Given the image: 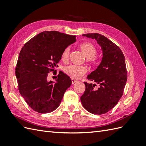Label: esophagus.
Listing matches in <instances>:
<instances>
[{"mask_svg": "<svg viewBox=\"0 0 146 146\" xmlns=\"http://www.w3.org/2000/svg\"><path fill=\"white\" fill-rule=\"evenodd\" d=\"M76 82H77L76 80L74 79H71V83H72V84H74V83H75Z\"/></svg>", "mask_w": 146, "mask_h": 146, "instance_id": "esophagus-1", "label": "esophagus"}]
</instances>
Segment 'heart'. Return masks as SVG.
I'll return each mask as SVG.
<instances>
[{
    "label": "heart",
    "mask_w": 146,
    "mask_h": 146,
    "mask_svg": "<svg viewBox=\"0 0 146 146\" xmlns=\"http://www.w3.org/2000/svg\"><path fill=\"white\" fill-rule=\"evenodd\" d=\"M79 48L82 53L86 58L88 63H95L96 58L95 56L97 53V50L95 46L91 42H84L79 46ZM70 48H66L63 51L61 55V60L66 62L69 58ZM87 70L85 66H78L75 65H69L64 68V72L72 79H79L86 73Z\"/></svg>",
    "instance_id": "heart-1"
}]
</instances>
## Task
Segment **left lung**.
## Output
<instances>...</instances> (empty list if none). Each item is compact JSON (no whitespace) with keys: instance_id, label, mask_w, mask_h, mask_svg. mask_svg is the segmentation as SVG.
Returning <instances> with one entry per match:
<instances>
[{"instance_id":"obj_1","label":"left lung","mask_w":146,"mask_h":146,"mask_svg":"<svg viewBox=\"0 0 146 146\" xmlns=\"http://www.w3.org/2000/svg\"><path fill=\"white\" fill-rule=\"evenodd\" d=\"M95 39L101 46L103 58L101 63L87 78L96 84L84 82L85 91L80 98L85 109L93 114L108 112L122 97L127 80L125 57L119 46L98 33L83 35ZM99 85L95 89L94 86Z\"/></svg>"}]
</instances>
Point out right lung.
I'll return each instance as SVG.
<instances>
[{
	"label": "right lung",
	"instance_id": "obj_1",
	"mask_svg": "<svg viewBox=\"0 0 146 146\" xmlns=\"http://www.w3.org/2000/svg\"><path fill=\"white\" fill-rule=\"evenodd\" d=\"M75 41V36L55 31H44L22 48L15 68L19 91L37 112L47 113L56 109L71 86V80L61 71L55 82H48V76L58 66L63 51Z\"/></svg>",
	"mask_w": 146,
	"mask_h": 146
}]
</instances>
